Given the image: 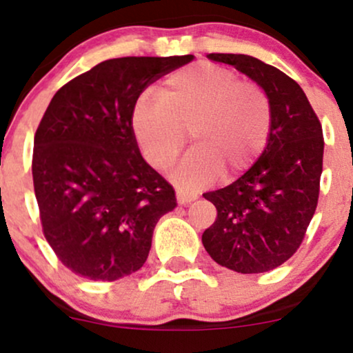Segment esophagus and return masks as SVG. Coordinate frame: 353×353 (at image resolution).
I'll list each match as a JSON object with an SVG mask.
<instances>
[{
	"mask_svg": "<svg viewBox=\"0 0 353 353\" xmlns=\"http://www.w3.org/2000/svg\"><path fill=\"white\" fill-rule=\"evenodd\" d=\"M176 196H177V202H179V204H182V205L190 204V202L197 199V194L196 192H189V190H182V189L177 190Z\"/></svg>",
	"mask_w": 353,
	"mask_h": 353,
	"instance_id": "34e87169",
	"label": "esophagus"
}]
</instances>
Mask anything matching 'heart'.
<instances>
[{"label": "heart", "instance_id": "b5f03b06", "mask_svg": "<svg viewBox=\"0 0 353 353\" xmlns=\"http://www.w3.org/2000/svg\"><path fill=\"white\" fill-rule=\"evenodd\" d=\"M131 121L145 161L157 171L176 161L189 132L196 145L172 179L196 189L221 174L236 177L254 164L269 141L272 106L254 81H241L217 64L197 63L169 74L157 96H141Z\"/></svg>", "mask_w": 353, "mask_h": 353}]
</instances>
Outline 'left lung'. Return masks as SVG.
<instances>
[{
	"mask_svg": "<svg viewBox=\"0 0 353 353\" xmlns=\"http://www.w3.org/2000/svg\"><path fill=\"white\" fill-rule=\"evenodd\" d=\"M264 88L272 128L264 152L237 181L204 197L217 209L202 244L219 265L261 274L297 252L315 209L323 161L322 124L292 78L247 54L212 52Z\"/></svg>",
	"mask_w": 353,
	"mask_h": 353,
	"instance_id": "1",
	"label": "left lung"
}]
</instances>
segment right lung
Masks as SVG:
<instances>
[{"label": "right lung", "mask_w": 353, "mask_h": 353, "mask_svg": "<svg viewBox=\"0 0 353 353\" xmlns=\"http://www.w3.org/2000/svg\"><path fill=\"white\" fill-rule=\"evenodd\" d=\"M192 54L99 63L52 96L34 134L33 182L43 234L71 272L117 281L144 265L172 185L141 156L132 109L154 81Z\"/></svg>", "instance_id": "add662e5"}]
</instances>
